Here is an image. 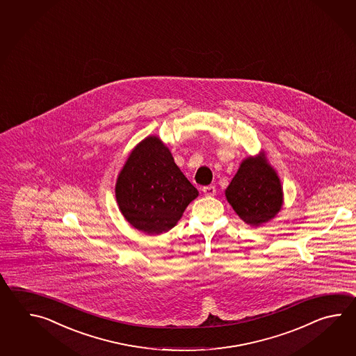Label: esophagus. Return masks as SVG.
<instances>
[{"instance_id": "1", "label": "esophagus", "mask_w": 356, "mask_h": 356, "mask_svg": "<svg viewBox=\"0 0 356 356\" xmlns=\"http://www.w3.org/2000/svg\"><path fill=\"white\" fill-rule=\"evenodd\" d=\"M204 196H215L216 195V188L215 186H206L202 188Z\"/></svg>"}]
</instances>
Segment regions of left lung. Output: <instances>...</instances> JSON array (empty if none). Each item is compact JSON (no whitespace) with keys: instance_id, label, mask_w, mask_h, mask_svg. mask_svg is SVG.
Instances as JSON below:
<instances>
[{"instance_id":"1","label":"left lung","mask_w":356,"mask_h":356,"mask_svg":"<svg viewBox=\"0 0 356 356\" xmlns=\"http://www.w3.org/2000/svg\"><path fill=\"white\" fill-rule=\"evenodd\" d=\"M225 197L235 213L250 227H261L280 212L282 184L264 150L242 160L225 189Z\"/></svg>"}]
</instances>
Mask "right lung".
I'll use <instances>...</instances> for the list:
<instances>
[{
  "mask_svg": "<svg viewBox=\"0 0 356 356\" xmlns=\"http://www.w3.org/2000/svg\"><path fill=\"white\" fill-rule=\"evenodd\" d=\"M123 218L145 234L169 232L181 220L197 191L181 173L159 137H145L131 150L115 181Z\"/></svg>",
  "mask_w": 356,
  "mask_h": 356,
  "instance_id": "obj_1",
  "label": "right lung"
}]
</instances>
